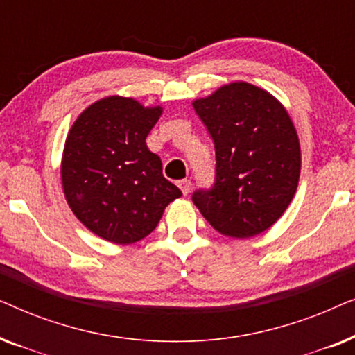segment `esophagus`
I'll return each mask as SVG.
<instances>
[{
    "label": "esophagus",
    "mask_w": 355,
    "mask_h": 355,
    "mask_svg": "<svg viewBox=\"0 0 355 355\" xmlns=\"http://www.w3.org/2000/svg\"><path fill=\"white\" fill-rule=\"evenodd\" d=\"M178 186H179V189H181V191H182L184 196H187V193L191 192L192 182L189 181V179H182V181H179V182H178Z\"/></svg>",
    "instance_id": "34e87169"
}]
</instances>
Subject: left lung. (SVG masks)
Segmentation results:
<instances>
[{
    "instance_id": "1",
    "label": "left lung",
    "mask_w": 355,
    "mask_h": 355,
    "mask_svg": "<svg viewBox=\"0 0 355 355\" xmlns=\"http://www.w3.org/2000/svg\"><path fill=\"white\" fill-rule=\"evenodd\" d=\"M216 152V182L192 196L223 236L249 239L279 220L297 191L300 144L281 101L244 80L192 101Z\"/></svg>"
}]
</instances>
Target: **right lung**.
I'll list each match as a JSON object with an SVG mask.
<instances>
[{
    "label": "right lung",
    "instance_id": "obj_1",
    "mask_svg": "<svg viewBox=\"0 0 355 355\" xmlns=\"http://www.w3.org/2000/svg\"><path fill=\"white\" fill-rule=\"evenodd\" d=\"M163 106L110 95L77 116L61 158V184L77 220L101 239L128 245L147 237L182 192L163 176L147 135Z\"/></svg>",
    "mask_w": 355,
    "mask_h": 355
}]
</instances>
